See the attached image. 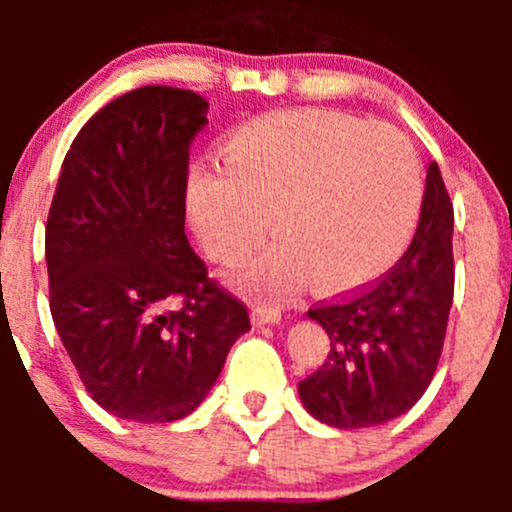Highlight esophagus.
Wrapping results in <instances>:
<instances>
[{
    "label": "esophagus",
    "mask_w": 512,
    "mask_h": 512,
    "mask_svg": "<svg viewBox=\"0 0 512 512\" xmlns=\"http://www.w3.org/2000/svg\"><path fill=\"white\" fill-rule=\"evenodd\" d=\"M252 319H255V324H260V327H265V324H280L282 312L275 307H255Z\"/></svg>",
    "instance_id": "34e87169"
}]
</instances>
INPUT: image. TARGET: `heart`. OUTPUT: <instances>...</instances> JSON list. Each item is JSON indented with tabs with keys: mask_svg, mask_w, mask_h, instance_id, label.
<instances>
[{
	"mask_svg": "<svg viewBox=\"0 0 512 512\" xmlns=\"http://www.w3.org/2000/svg\"><path fill=\"white\" fill-rule=\"evenodd\" d=\"M220 168L185 178V215L205 255L242 260L237 282L270 297L297 292L309 275L349 292L396 265L423 205L421 160L409 138L384 123L329 111L262 113L220 143Z\"/></svg>",
	"mask_w": 512,
	"mask_h": 512,
	"instance_id": "1",
	"label": "heart"
}]
</instances>
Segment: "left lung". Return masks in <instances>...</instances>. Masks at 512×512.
Masks as SVG:
<instances>
[{
	"instance_id": "1",
	"label": "left lung",
	"mask_w": 512,
	"mask_h": 512,
	"mask_svg": "<svg viewBox=\"0 0 512 512\" xmlns=\"http://www.w3.org/2000/svg\"><path fill=\"white\" fill-rule=\"evenodd\" d=\"M453 205L428 165L421 218L406 255L361 292L319 304L307 317L329 334L327 361L299 381L317 421L369 428L406 414L428 389L453 304Z\"/></svg>"
}]
</instances>
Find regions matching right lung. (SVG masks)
Masks as SVG:
<instances>
[{
	"mask_svg": "<svg viewBox=\"0 0 512 512\" xmlns=\"http://www.w3.org/2000/svg\"><path fill=\"white\" fill-rule=\"evenodd\" d=\"M205 113L193 91H128L81 128L51 200L54 327L91 399L126 421L193 414L250 329L185 237L188 151Z\"/></svg>",
	"mask_w": 512,
	"mask_h": 512,
	"instance_id": "obj_1",
	"label": "right lung"
}]
</instances>
